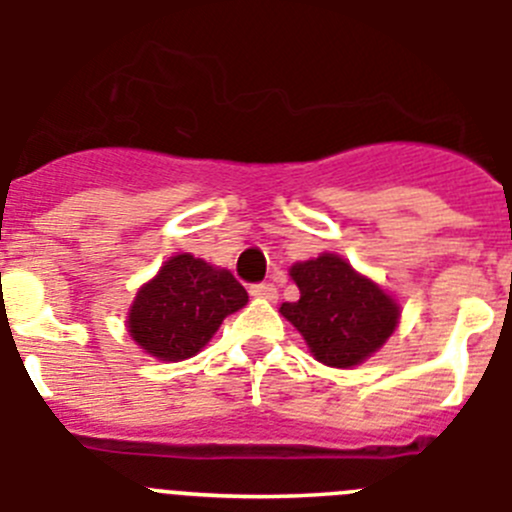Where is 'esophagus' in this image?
Instances as JSON below:
<instances>
[{
    "instance_id": "obj_1",
    "label": "esophagus",
    "mask_w": 512,
    "mask_h": 512,
    "mask_svg": "<svg viewBox=\"0 0 512 512\" xmlns=\"http://www.w3.org/2000/svg\"><path fill=\"white\" fill-rule=\"evenodd\" d=\"M248 292H251V297H256V299H269V302H274V299L279 297V292H276V287H274V284H269V281H261V284H253V287L248 289Z\"/></svg>"
}]
</instances>
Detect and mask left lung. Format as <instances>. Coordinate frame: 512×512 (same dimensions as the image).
Listing matches in <instances>:
<instances>
[{
  "label": "left lung",
  "mask_w": 512,
  "mask_h": 512,
  "mask_svg": "<svg viewBox=\"0 0 512 512\" xmlns=\"http://www.w3.org/2000/svg\"><path fill=\"white\" fill-rule=\"evenodd\" d=\"M297 302L279 312L302 332L320 363L353 368L383 348L401 317L398 304L375 281L360 276L335 253L292 266Z\"/></svg>",
  "instance_id": "left-lung-1"
}]
</instances>
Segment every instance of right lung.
<instances>
[{"mask_svg": "<svg viewBox=\"0 0 512 512\" xmlns=\"http://www.w3.org/2000/svg\"><path fill=\"white\" fill-rule=\"evenodd\" d=\"M246 302V289L231 271L177 253L139 289L126 327L144 353L177 363L200 353L225 317Z\"/></svg>", "mask_w": 512, "mask_h": 512, "instance_id": "1", "label": "right lung"}]
</instances>
